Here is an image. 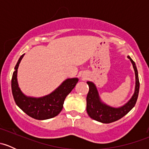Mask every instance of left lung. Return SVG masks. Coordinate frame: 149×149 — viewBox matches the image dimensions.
<instances>
[{"label":"left lung","mask_w":149,"mask_h":149,"mask_svg":"<svg viewBox=\"0 0 149 149\" xmlns=\"http://www.w3.org/2000/svg\"><path fill=\"white\" fill-rule=\"evenodd\" d=\"M127 58L131 61L135 70L136 88H135L134 94L132 96L131 99L123 106L115 108L103 103L100 100L98 91L94 84L92 82L87 81L89 87V91L86 97V111L90 118H92L93 120L102 123H112L124 117L134 107L139 96L140 87L139 79L136 63L130 56H127Z\"/></svg>","instance_id":"obj_1"}]
</instances>
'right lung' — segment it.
I'll return each instance as SVG.
<instances>
[{"instance_id":"add662e5","label":"right lung","mask_w":149,"mask_h":149,"mask_svg":"<svg viewBox=\"0 0 149 149\" xmlns=\"http://www.w3.org/2000/svg\"><path fill=\"white\" fill-rule=\"evenodd\" d=\"M24 54L15 66L11 79V89L17 106L26 115L36 120H47L57 116L61 112L64 100L79 81L77 78L68 79L51 94L40 98L26 97L21 91L17 81V70Z\"/></svg>"}]
</instances>
